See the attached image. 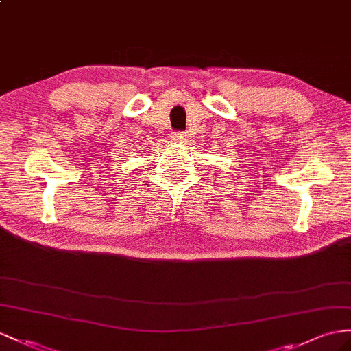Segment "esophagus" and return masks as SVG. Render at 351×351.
<instances>
[{"mask_svg":"<svg viewBox=\"0 0 351 351\" xmlns=\"http://www.w3.org/2000/svg\"><path fill=\"white\" fill-rule=\"evenodd\" d=\"M172 139L175 142H184L186 139V134L184 132H173L172 133Z\"/></svg>","mask_w":351,"mask_h":351,"instance_id":"obj_1","label":"esophagus"}]
</instances>
